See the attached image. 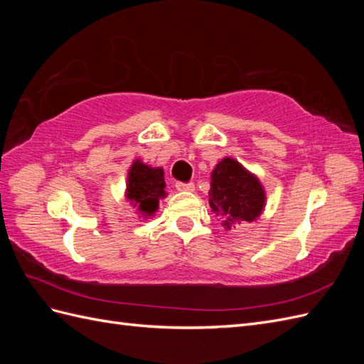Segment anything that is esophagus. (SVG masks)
<instances>
[{
    "label": "esophagus",
    "mask_w": 364,
    "mask_h": 364,
    "mask_svg": "<svg viewBox=\"0 0 364 364\" xmlns=\"http://www.w3.org/2000/svg\"><path fill=\"white\" fill-rule=\"evenodd\" d=\"M176 190H178V191H188V193H193V191H194V185H193V183H182V182H178V183H176Z\"/></svg>",
    "instance_id": "esophagus-1"
}]
</instances>
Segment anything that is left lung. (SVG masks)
Here are the masks:
<instances>
[{"label":"left lung","mask_w":364,"mask_h":364,"mask_svg":"<svg viewBox=\"0 0 364 364\" xmlns=\"http://www.w3.org/2000/svg\"><path fill=\"white\" fill-rule=\"evenodd\" d=\"M208 197L211 211L218 215L226 230L246 222H257L267 200L258 176L229 156L214 167Z\"/></svg>","instance_id":"1"}]
</instances>
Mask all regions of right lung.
Returning <instances> with one entry per match:
<instances>
[{"label":"right lung","instance_id":"right-lung-1","mask_svg":"<svg viewBox=\"0 0 364 364\" xmlns=\"http://www.w3.org/2000/svg\"><path fill=\"white\" fill-rule=\"evenodd\" d=\"M124 197L139 218L155 217L159 209V200L167 197L164 168L151 167L139 158L134 159L127 171Z\"/></svg>","mask_w":364,"mask_h":364}]
</instances>
